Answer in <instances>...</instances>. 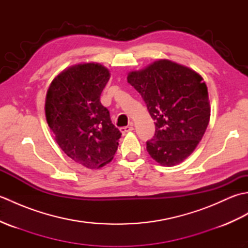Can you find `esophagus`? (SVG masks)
<instances>
[{
    "label": "esophagus",
    "instance_id": "esophagus-1",
    "mask_svg": "<svg viewBox=\"0 0 248 248\" xmlns=\"http://www.w3.org/2000/svg\"><path fill=\"white\" fill-rule=\"evenodd\" d=\"M120 131H121V132H123L124 134L128 133V132H131V131H133L132 124H131V125H127V127H123V128H120Z\"/></svg>",
    "mask_w": 248,
    "mask_h": 248
}]
</instances>
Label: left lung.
I'll use <instances>...</instances> for the list:
<instances>
[{
	"instance_id": "8db88e82",
	"label": "left lung",
	"mask_w": 248,
	"mask_h": 248,
	"mask_svg": "<svg viewBox=\"0 0 248 248\" xmlns=\"http://www.w3.org/2000/svg\"><path fill=\"white\" fill-rule=\"evenodd\" d=\"M155 123L147 151L163 166H173L192 154L210 120L208 88L202 78L187 67L167 60L155 62L128 75Z\"/></svg>"
}]
</instances>
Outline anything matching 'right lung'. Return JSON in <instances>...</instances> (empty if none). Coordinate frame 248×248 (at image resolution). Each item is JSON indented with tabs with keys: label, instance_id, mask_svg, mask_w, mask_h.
Returning <instances> with one entry per match:
<instances>
[{
	"label": "right lung",
	"instance_id": "right-lung-1",
	"mask_svg": "<svg viewBox=\"0 0 248 248\" xmlns=\"http://www.w3.org/2000/svg\"><path fill=\"white\" fill-rule=\"evenodd\" d=\"M108 80L109 72L101 65H77L60 73L46 93V118L57 144L91 170L113 160L121 136L100 102Z\"/></svg>",
	"mask_w": 248,
	"mask_h": 248
}]
</instances>
